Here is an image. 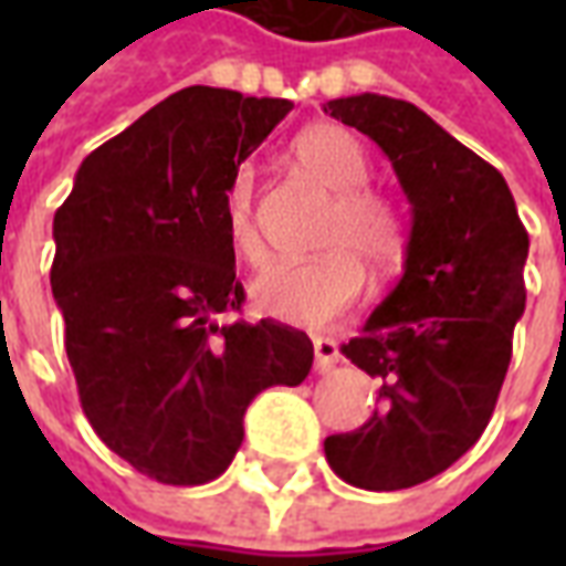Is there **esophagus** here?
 Returning <instances> with one entry per match:
<instances>
[{"label": "esophagus", "instance_id": "esophagus-1", "mask_svg": "<svg viewBox=\"0 0 566 566\" xmlns=\"http://www.w3.org/2000/svg\"><path fill=\"white\" fill-rule=\"evenodd\" d=\"M339 345L327 339V336H315V367L324 373V369H331L339 364Z\"/></svg>", "mask_w": 566, "mask_h": 566}]
</instances>
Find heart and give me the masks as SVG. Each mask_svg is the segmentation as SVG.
<instances>
[{
  "mask_svg": "<svg viewBox=\"0 0 566 566\" xmlns=\"http://www.w3.org/2000/svg\"><path fill=\"white\" fill-rule=\"evenodd\" d=\"M300 166L324 190H331L333 209L321 230L324 258L308 263H279L251 284V303L260 315L294 324L324 327L364 294L367 272L391 275L403 263L409 227L394 199L367 190L369 163L360 142L343 127L321 124L306 129L294 145ZM254 166L242 163L223 197V227L235 258L258 266L266 258L254 209Z\"/></svg>",
  "mask_w": 566,
  "mask_h": 566,
  "instance_id": "1",
  "label": "heart"
}]
</instances>
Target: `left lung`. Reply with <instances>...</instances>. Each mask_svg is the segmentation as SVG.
<instances>
[{
    "label": "left lung",
    "mask_w": 566,
    "mask_h": 566,
    "mask_svg": "<svg viewBox=\"0 0 566 566\" xmlns=\"http://www.w3.org/2000/svg\"><path fill=\"white\" fill-rule=\"evenodd\" d=\"M324 112L391 160L412 230L403 275L343 345L381 381V409L324 439L333 473L367 491L421 485L475 446L524 315L527 230L506 178L403 99L357 93Z\"/></svg>",
    "instance_id": "left-lung-1"
}]
</instances>
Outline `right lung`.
Masks as SVG:
<instances>
[{"label": "right lung", "mask_w": 566, "mask_h": 566, "mask_svg": "<svg viewBox=\"0 0 566 566\" xmlns=\"http://www.w3.org/2000/svg\"><path fill=\"white\" fill-rule=\"evenodd\" d=\"M294 108L187 87L93 150L54 214L51 291L66 321L81 409L108 449L163 485L230 467L245 409L312 369L306 333L239 312L223 197Z\"/></svg>", "instance_id": "right-lung-1"}]
</instances>
